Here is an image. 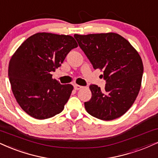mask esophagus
Wrapping results in <instances>:
<instances>
[{
  "instance_id": "esophagus-1",
  "label": "esophagus",
  "mask_w": 158,
  "mask_h": 158,
  "mask_svg": "<svg viewBox=\"0 0 158 158\" xmlns=\"http://www.w3.org/2000/svg\"><path fill=\"white\" fill-rule=\"evenodd\" d=\"M74 88H75V90H80V89L83 88V86H81V85H79L77 84H75L74 85Z\"/></svg>"
}]
</instances>
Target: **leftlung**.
I'll return each instance as SVG.
<instances>
[{"label":"left lung","mask_w":158,"mask_h":158,"mask_svg":"<svg viewBox=\"0 0 158 158\" xmlns=\"http://www.w3.org/2000/svg\"><path fill=\"white\" fill-rule=\"evenodd\" d=\"M80 48L94 69L103 71L105 91L90 85L91 98L84 102L89 114L99 119L117 118L133 106L140 91L143 66L135 48L115 33L75 34Z\"/></svg>","instance_id":"left-lung-1"}]
</instances>
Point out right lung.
Returning a JSON list of instances; mask_svg holds the SVG:
<instances>
[{
  "mask_svg": "<svg viewBox=\"0 0 158 158\" xmlns=\"http://www.w3.org/2000/svg\"><path fill=\"white\" fill-rule=\"evenodd\" d=\"M77 47L73 36L50 33L35 34L19 47L9 61L8 75L14 96L25 113L45 119L63 110L73 86L61 85L51 73Z\"/></svg>",
  "mask_w": 158,
  "mask_h": 158,
  "instance_id": "right-lung-1",
  "label": "right lung"
}]
</instances>
